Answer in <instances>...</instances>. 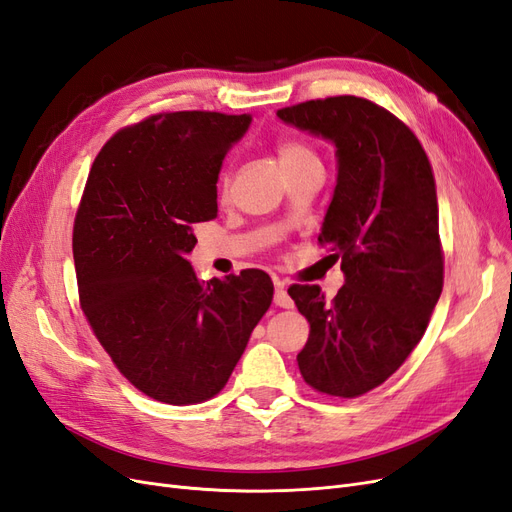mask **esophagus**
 <instances>
[{
	"instance_id": "esophagus-1",
	"label": "esophagus",
	"mask_w": 512,
	"mask_h": 512,
	"mask_svg": "<svg viewBox=\"0 0 512 512\" xmlns=\"http://www.w3.org/2000/svg\"><path fill=\"white\" fill-rule=\"evenodd\" d=\"M273 301H275V305L286 307V309H290V307L294 305V301L290 299V294H288V290H286L284 282H275V294H273Z\"/></svg>"
}]
</instances>
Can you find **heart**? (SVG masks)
<instances>
[{
	"instance_id": "b5f03b06",
	"label": "heart",
	"mask_w": 512,
	"mask_h": 512,
	"mask_svg": "<svg viewBox=\"0 0 512 512\" xmlns=\"http://www.w3.org/2000/svg\"><path fill=\"white\" fill-rule=\"evenodd\" d=\"M277 158H280V164L286 170V175L297 173V170H305V168H322L316 149L309 147L305 141H301V138H282V141L277 143ZM218 192L222 200H226L230 194L228 170H224L220 177Z\"/></svg>"
}]
</instances>
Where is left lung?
Wrapping results in <instances>:
<instances>
[{
  "label": "left lung",
  "mask_w": 512,
  "mask_h": 512,
  "mask_svg": "<svg viewBox=\"0 0 512 512\" xmlns=\"http://www.w3.org/2000/svg\"><path fill=\"white\" fill-rule=\"evenodd\" d=\"M277 117L337 147L318 243L342 260L346 284L333 301L318 286L288 288L309 322L297 363L314 391L361 397L404 365L442 294L436 179L414 132L371 100H307Z\"/></svg>",
  "instance_id": "8db88e82"
}]
</instances>
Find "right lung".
<instances>
[{"label":"right lung","mask_w":512,"mask_h":512,"mask_svg":"<svg viewBox=\"0 0 512 512\" xmlns=\"http://www.w3.org/2000/svg\"><path fill=\"white\" fill-rule=\"evenodd\" d=\"M250 115L158 113L119 130L89 170L72 254L83 314L138 391L170 406L218 395L273 299L260 269L207 284L185 258L218 218V175Z\"/></svg>","instance_id":"obj_1"}]
</instances>
